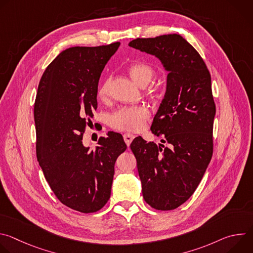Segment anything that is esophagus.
<instances>
[{
	"label": "esophagus",
	"mask_w": 253,
	"mask_h": 253,
	"mask_svg": "<svg viewBox=\"0 0 253 253\" xmlns=\"http://www.w3.org/2000/svg\"><path fill=\"white\" fill-rule=\"evenodd\" d=\"M134 135L133 134H130V133H125L124 135H123V138H124V141H125V143L127 144V146H129L130 144H131V142L133 141V139H134Z\"/></svg>",
	"instance_id": "esophagus-1"
}]
</instances>
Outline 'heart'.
<instances>
[{
    "label": "heart",
    "mask_w": 253,
    "mask_h": 253,
    "mask_svg": "<svg viewBox=\"0 0 253 253\" xmlns=\"http://www.w3.org/2000/svg\"><path fill=\"white\" fill-rule=\"evenodd\" d=\"M127 71L131 78L141 87L149 85L155 76L154 68L146 62H134L130 64ZM111 79H105L98 88V98L101 101H106L110 95ZM148 94L152 98H157L160 95L158 88H150ZM149 110L144 106L121 107L116 110L109 119L110 126L120 131H138L145 125L149 118Z\"/></svg>",
    "instance_id": "obj_1"
}]
</instances>
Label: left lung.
<instances>
[{"mask_svg": "<svg viewBox=\"0 0 253 253\" xmlns=\"http://www.w3.org/2000/svg\"><path fill=\"white\" fill-rule=\"evenodd\" d=\"M129 46L156 56L169 72L151 125L166 146L138 136L130 148L144 200L154 209L173 210L194 193L212 157L216 108L211 76L199 53L180 35L137 38Z\"/></svg>", "mask_w": 253, "mask_h": 253, "instance_id": "obj_1", "label": "left lung"}]
</instances>
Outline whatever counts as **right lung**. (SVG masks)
<instances>
[{
  "label": "right lung",
  "instance_id": "1",
  "mask_svg": "<svg viewBox=\"0 0 253 253\" xmlns=\"http://www.w3.org/2000/svg\"><path fill=\"white\" fill-rule=\"evenodd\" d=\"M119 46L64 50L46 68L35 100L39 164L56 197L82 213L97 212L109 200L116 159L127 148L113 131L99 138L96 150L82 143L97 109L101 73Z\"/></svg>",
  "mask_w": 253,
  "mask_h": 253
}]
</instances>
